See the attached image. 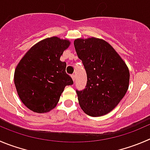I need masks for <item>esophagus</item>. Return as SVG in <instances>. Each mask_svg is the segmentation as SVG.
I'll return each mask as SVG.
<instances>
[{"label":"esophagus","mask_w":150,"mask_h":150,"mask_svg":"<svg viewBox=\"0 0 150 150\" xmlns=\"http://www.w3.org/2000/svg\"><path fill=\"white\" fill-rule=\"evenodd\" d=\"M71 77H72V79H73V80H75V79H76V76H75V74H72V75H71Z\"/></svg>","instance_id":"34e87169"}]
</instances>
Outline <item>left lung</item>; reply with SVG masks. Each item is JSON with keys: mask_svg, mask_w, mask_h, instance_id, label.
Masks as SVG:
<instances>
[{"mask_svg": "<svg viewBox=\"0 0 150 150\" xmlns=\"http://www.w3.org/2000/svg\"><path fill=\"white\" fill-rule=\"evenodd\" d=\"M74 47L87 74L85 89L76 91L79 105L88 115H105L116 107L127 91L128 68L103 40L76 39Z\"/></svg>", "mask_w": 150, "mask_h": 150, "instance_id": "8db88e82", "label": "left lung"}]
</instances>
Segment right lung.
I'll return each mask as SVG.
<instances>
[{
    "label": "right lung",
    "mask_w": 150,
    "mask_h": 150,
    "mask_svg": "<svg viewBox=\"0 0 150 150\" xmlns=\"http://www.w3.org/2000/svg\"><path fill=\"white\" fill-rule=\"evenodd\" d=\"M67 40L57 37L34 45L17 66L14 81L23 103L34 112H46L54 108L66 85L74 84L65 71L66 62L60 61Z\"/></svg>",
    "instance_id": "1"
}]
</instances>
